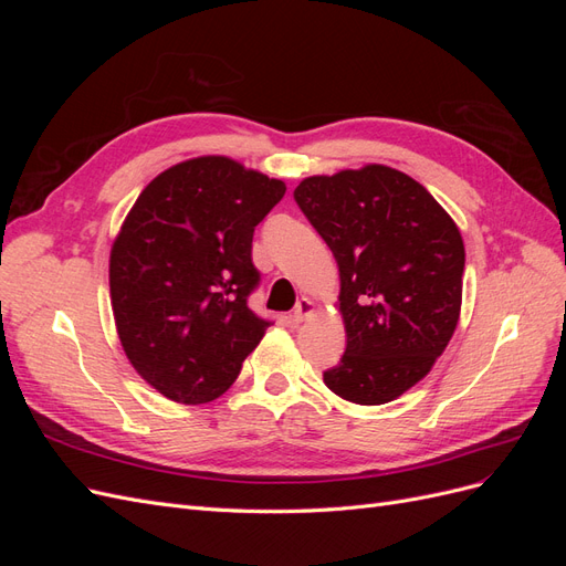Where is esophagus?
<instances>
[{
    "instance_id": "esophagus-1",
    "label": "esophagus",
    "mask_w": 566,
    "mask_h": 566,
    "mask_svg": "<svg viewBox=\"0 0 566 566\" xmlns=\"http://www.w3.org/2000/svg\"><path fill=\"white\" fill-rule=\"evenodd\" d=\"M314 312H316V304H314L310 297H302V300L297 302V306H295V312H293V321H295V323H302V321L310 318Z\"/></svg>"
}]
</instances>
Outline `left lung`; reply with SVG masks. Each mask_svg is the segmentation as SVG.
Masks as SVG:
<instances>
[{
	"mask_svg": "<svg viewBox=\"0 0 566 566\" xmlns=\"http://www.w3.org/2000/svg\"><path fill=\"white\" fill-rule=\"evenodd\" d=\"M295 200L339 266L347 349L323 373L337 397L394 401L432 370L460 318L465 245L451 214L387 165L306 177Z\"/></svg>",
	"mask_w": 566,
	"mask_h": 566,
	"instance_id": "obj_1",
	"label": "left lung"
}]
</instances>
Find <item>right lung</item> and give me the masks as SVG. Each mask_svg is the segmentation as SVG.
<instances>
[{"instance_id": "add662e5", "label": "right lung", "mask_w": 566, "mask_h": 566, "mask_svg": "<svg viewBox=\"0 0 566 566\" xmlns=\"http://www.w3.org/2000/svg\"><path fill=\"white\" fill-rule=\"evenodd\" d=\"M283 196L281 179L200 156L132 205L111 248V304L129 364L163 397H221L260 345L269 321L248 306L260 283L252 233Z\"/></svg>"}]
</instances>
